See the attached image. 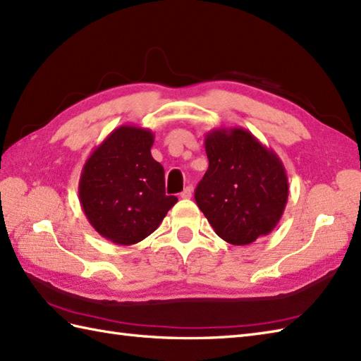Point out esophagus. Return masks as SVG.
Segmentation results:
<instances>
[{"instance_id": "esophagus-1", "label": "esophagus", "mask_w": 361, "mask_h": 361, "mask_svg": "<svg viewBox=\"0 0 361 361\" xmlns=\"http://www.w3.org/2000/svg\"><path fill=\"white\" fill-rule=\"evenodd\" d=\"M191 196H193V190H191L190 187H187V188L183 190L182 193H180V197H182V199H190Z\"/></svg>"}]
</instances>
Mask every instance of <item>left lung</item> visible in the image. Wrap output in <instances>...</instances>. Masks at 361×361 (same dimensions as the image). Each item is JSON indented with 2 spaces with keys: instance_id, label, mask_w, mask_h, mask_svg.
<instances>
[{
  "instance_id": "1",
  "label": "left lung",
  "mask_w": 361,
  "mask_h": 361,
  "mask_svg": "<svg viewBox=\"0 0 361 361\" xmlns=\"http://www.w3.org/2000/svg\"><path fill=\"white\" fill-rule=\"evenodd\" d=\"M204 145L208 170L195 199L216 235L233 245L269 235L289 197L281 159L244 128H216Z\"/></svg>"
}]
</instances>
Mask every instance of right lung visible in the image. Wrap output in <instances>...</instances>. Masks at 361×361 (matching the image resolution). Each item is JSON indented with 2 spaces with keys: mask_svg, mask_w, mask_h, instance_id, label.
Returning a JSON list of instances; mask_svg holds the SVG:
<instances>
[{
  "mask_svg": "<svg viewBox=\"0 0 361 361\" xmlns=\"http://www.w3.org/2000/svg\"><path fill=\"white\" fill-rule=\"evenodd\" d=\"M153 143L151 130L122 125L83 165L80 204L94 230L117 245L149 236L178 202L165 195V171L151 156Z\"/></svg>",
  "mask_w": 361,
  "mask_h": 361,
  "instance_id": "add662e5",
  "label": "right lung"
}]
</instances>
